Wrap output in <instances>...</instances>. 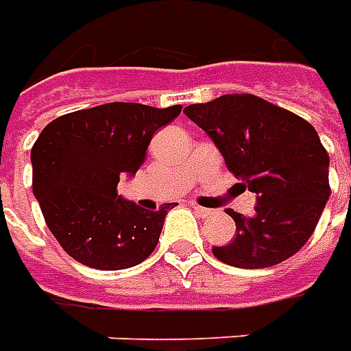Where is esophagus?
<instances>
[{
	"instance_id": "obj_1",
	"label": "esophagus",
	"mask_w": 351,
	"mask_h": 351,
	"mask_svg": "<svg viewBox=\"0 0 351 351\" xmlns=\"http://www.w3.org/2000/svg\"><path fill=\"white\" fill-rule=\"evenodd\" d=\"M193 213L201 218H207L209 215H213V210L205 209V207H199V205H193Z\"/></svg>"
}]
</instances>
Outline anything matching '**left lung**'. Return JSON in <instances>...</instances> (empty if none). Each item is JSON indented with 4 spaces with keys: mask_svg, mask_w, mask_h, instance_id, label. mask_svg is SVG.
<instances>
[{
    "mask_svg": "<svg viewBox=\"0 0 351 351\" xmlns=\"http://www.w3.org/2000/svg\"><path fill=\"white\" fill-rule=\"evenodd\" d=\"M184 114L215 142L226 167L256 193L251 218L228 210L237 234L218 261L258 269L304 247L329 199V154L306 119L254 95H222Z\"/></svg>",
    "mask_w": 351,
    "mask_h": 351,
    "instance_id": "obj_1",
    "label": "left lung"
}]
</instances>
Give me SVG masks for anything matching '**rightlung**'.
Segmentation results:
<instances>
[{"label":"right lung","instance_id":"right-lung-1","mask_svg":"<svg viewBox=\"0 0 351 351\" xmlns=\"http://www.w3.org/2000/svg\"><path fill=\"white\" fill-rule=\"evenodd\" d=\"M182 106L110 102L56 117L32 148V188L49 230L89 268L125 269L150 256L175 203L146 210L117 195L133 176L159 127Z\"/></svg>","mask_w":351,"mask_h":351}]
</instances>
